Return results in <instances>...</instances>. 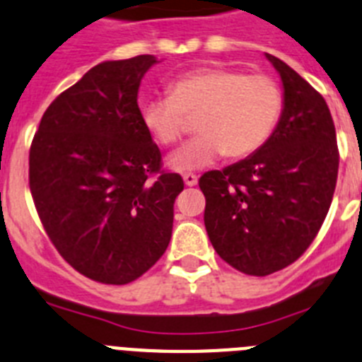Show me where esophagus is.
<instances>
[{
  "instance_id": "34e87169",
  "label": "esophagus",
  "mask_w": 362,
  "mask_h": 362,
  "mask_svg": "<svg viewBox=\"0 0 362 362\" xmlns=\"http://www.w3.org/2000/svg\"><path fill=\"white\" fill-rule=\"evenodd\" d=\"M197 182H198L197 175H193V173H185L184 175V184L189 185V187H193V185H197Z\"/></svg>"
}]
</instances>
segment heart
<instances>
[{"mask_svg":"<svg viewBox=\"0 0 362 362\" xmlns=\"http://www.w3.org/2000/svg\"><path fill=\"white\" fill-rule=\"evenodd\" d=\"M283 113V92L265 74L234 68H197L171 83V92L141 104L146 132L162 146H173L198 117L200 135L169 157L177 171L214 164L223 155L245 158L267 144Z\"/></svg>","mask_w":362,"mask_h":362,"instance_id":"heart-1","label":"heart"}]
</instances>
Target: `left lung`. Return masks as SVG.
Wrapping results in <instances>:
<instances>
[{
	"mask_svg": "<svg viewBox=\"0 0 362 362\" xmlns=\"http://www.w3.org/2000/svg\"><path fill=\"white\" fill-rule=\"evenodd\" d=\"M265 55L283 83L274 133L254 155L198 180L214 250L249 276L278 272L310 247L330 209L339 169L323 95L281 59Z\"/></svg>",
	"mask_w": 362,
	"mask_h": 362,
	"instance_id": "8db88e82",
	"label": "left lung"
}]
</instances>
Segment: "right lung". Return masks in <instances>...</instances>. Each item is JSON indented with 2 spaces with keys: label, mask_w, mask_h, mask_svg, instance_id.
Instances as JSON below:
<instances>
[{
  "label": "right lung",
  "mask_w": 362,
  "mask_h": 362,
  "mask_svg": "<svg viewBox=\"0 0 362 362\" xmlns=\"http://www.w3.org/2000/svg\"><path fill=\"white\" fill-rule=\"evenodd\" d=\"M153 55L104 61L45 112L28 157L41 223L77 272L106 285L141 278L173 230L177 173L144 129L136 103Z\"/></svg>",
  "instance_id": "add662e5"
}]
</instances>
